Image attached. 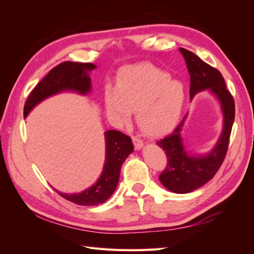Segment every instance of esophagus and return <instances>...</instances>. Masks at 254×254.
<instances>
[{
  "label": "esophagus",
  "instance_id": "esophagus-1",
  "mask_svg": "<svg viewBox=\"0 0 254 254\" xmlns=\"http://www.w3.org/2000/svg\"><path fill=\"white\" fill-rule=\"evenodd\" d=\"M132 142H133V145H134V148L136 150H140L143 147V141L141 139H139V137L133 136L132 137Z\"/></svg>",
  "mask_w": 254,
  "mask_h": 254
}]
</instances>
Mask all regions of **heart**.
I'll return each instance as SVG.
<instances>
[{
	"instance_id": "heart-1",
	"label": "heart",
	"mask_w": 254,
	"mask_h": 254,
	"mask_svg": "<svg viewBox=\"0 0 254 254\" xmlns=\"http://www.w3.org/2000/svg\"><path fill=\"white\" fill-rule=\"evenodd\" d=\"M187 99L184 84L149 64L123 70L115 87L105 90V106L117 124H125L131 111L142 131L151 136L162 134L178 123Z\"/></svg>"
}]
</instances>
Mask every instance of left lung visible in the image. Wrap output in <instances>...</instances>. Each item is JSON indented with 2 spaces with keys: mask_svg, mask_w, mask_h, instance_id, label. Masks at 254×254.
Segmentation results:
<instances>
[{
  "mask_svg": "<svg viewBox=\"0 0 254 254\" xmlns=\"http://www.w3.org/2000/svg\"><path fill=\"white\" fill-rule=\"evenodd\" d=\"M179 51L190 74V101L199 92L207 90L216 97L222 112L221 133L209 151L195 155L186 149L181 132L188 114L170 134L157 142L167 157L166 168L159 180L173 193L187 194L209 182L224 162L235 118V105L218 70L205 64L194 53L182 48Z\"/></svg>",
  "mask_w": 254,
  "mask_h": 254,
  "instance_id": "obj_1",
  "label": "left lung"
}]
</instances>
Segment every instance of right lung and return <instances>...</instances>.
Wrapping results in <instances>:
<instances>
[{"label":"right lung","mask_w":254,"mask_h":254,"mask_svg":"<svg viewBox=\"0 0 254 254\" xmlns=\"http://www.w3.org/2000/svg\"><path fill=\"white\" fill-rule=\"evenodd\" d=\"M96 68L93 64L65 61L55 66L30 92L24 106V118L44 99L63 92H75L87 95L92 89L89 73ZM106 158L103 173L97 181L80 193L66 194L55 190L66 200L79 205H97L111 197L118 187L121 167L126 158L133 151L131 139L118 130L105 132Z\"/></svg>","instance_id":"right-lung-1"}]
</instances>
